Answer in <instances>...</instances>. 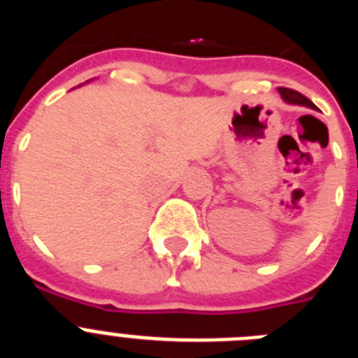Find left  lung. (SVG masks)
<instances>
[{"label":"left lung","mask_w":358,"mask_h":358,"mask_svg":"<svg viewBox=\"0 0 358 358\" xmlns=\"http://www.w3.org/2000/svg\"><path fill=\"white\" fill-rule=\"evenodd\" d=\"M278 93L281 94V98L285 100L287 103H292V106H303V107H310V109H315V106L310 102L308 98L303 96L301 93H297V91L287 90V87H278Z\"/></svg>","instance_id":"8db88e82"}]
</instances>
